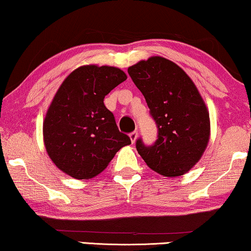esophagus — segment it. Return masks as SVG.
I'll list each match as a JSON object with an SVG mask.
<instances>
[{"label": "esophagus", "instance_id": "1", "mask_svg": "<svg viewBox=\"0 0 251 251\" xmlns=\"http://www.w3.org/2000/svg\"><path fill=\"white\" fill-rule=\"evenodd\" d=\"M137 136H138V133L136 132H132L129 134V138H130V141H132V143H135V141L137 140Z\"/></svg>", "mask_w": 251, "mask_h": 251}]
</instances>
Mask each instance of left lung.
I'll return each mask as SVG.
<instances>
[{
  "label": "left lung",
  "instance_id": "left-lung-1",
  "mask_svg": "<svg viewBox=\"0 0 251 251\" xmlns=\"http://www.w3.org/2000/svg\"><path fill=\"white\" fill-rule=\"evenodd\" d=\"M158 125L152 147L136 142L138 154L156 174L175 178L188 173L203 156L211 136L208 109L197 87L173 61L151 56L128 67Z\"/></svg>",
  "mask_w": 251,
  "mask_h": 251
}]
</instances>
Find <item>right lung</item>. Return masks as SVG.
<instances>
[{"label": "right lung", "instance_id": "right-lung-1", "mask_svg": "<svg viewBox=\"0 0 251 251\" xmlns=\"http://www.w3.org/2000/svg\"><path fill=\"white\" fill-rule=\"evenodd\" d=\"M126 78L118 67L82 65L56 91L44 118V145L55 166L70 177L95 178L130 144L103 104L104 96Z\"/></svg>", "mask_w": 251, "mask_h": 251}]
</instances>
